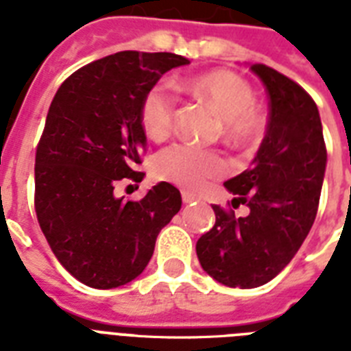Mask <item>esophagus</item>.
<instances>
[{
  "label": "esophagus",
  "instance_id": "obj_1",
  "mask_svg": "<svg viewBox=\"0 0 351 351\" xmlns=\"http://www.w3.org/2000/svg\"><path fill=\"white\" fill-rule=\"evenodd\" d=\"M182 200H184V204H191V202L196 200V196L189 191H182Z\"/></svg>",
  "mask_w": 351,
  "mask_h": 351
}]
</instances>
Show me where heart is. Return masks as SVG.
<instances>
[{
    "label": "heart",
    "instance_id": "1",
    "mask_svg": "<svg viewBox=\"0 0 351 351\" xmlns=\"http://www.w3.org/2000/svg\"><path fill=\"white\" fill-rule=\"evenodd\" d=\"M198 101L205 102L220 117L221 136L230 144H252L263 135L265 117L256 106L254 90L238 73L213 70L178 84ZM176 97L167 86L156 84L142 99L141 122L151 141H164L175 126ZM153 171L162 180L178 184L185 189H200L213 176L227 171L218 151L193 144H173L155 156Z\"/></svg>",
    "mask_w": 351,
    "mask_h": 351
}]
</instances>
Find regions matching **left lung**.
I'll use <instances>...</instances> for the list:
<instances>
[{
  "label": "left lung",
  "instance_id": "left-lung-1",
  "mask_svg": "<svg viewBox=\"0 0 351 351\" xmlns=\"http://www.w3.org/2000/svg\"><path fill=\"white\" fill-rule=\"evenodd\" d=\"M269 93V124L250 169L225 182L249 215L213 205L215 227L196 241L202 269L232 289L269 283L308 236L326 169L323 126L314 99L278 70L252 64Z\"/></svg>",
  "mask_w": 351,
  "mask_h": 351
}]
</instances>
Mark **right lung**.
I'll return each instance as SVG.
<instances>
[{"mask_svg": "<svg viewBox=\"0 0 351 351\" xmlns=\"http://www.w3.org/2000/svg\"><path fill=\"white\" fill-rule=\"evenodd\" d=\"M169 52H117L62 82L36 149V215L59 263L92 289H117L142 274L162 227L180 210L175 185L160 182L138 202L117 198L141 182L146 133L142 99L171 68Z\"/></svg>", "mask_w": 351, "mask_h": 351, "instance_id": "right-lung-1", "label": "right lung"}]
</instances>
